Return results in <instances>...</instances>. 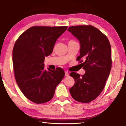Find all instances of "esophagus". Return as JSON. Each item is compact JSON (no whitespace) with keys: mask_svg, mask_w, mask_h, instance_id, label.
Returning a JSON list of instances; mask_svg holds the SVG:
<instances>
[{"mask_svg":"<svg viewBox=\"0 0 126 126\" xmlns=\"http://www.w3.org/2000/svg\"><path fill=\"white\" fill-rule=\"evenodd\" d=\"M69 76V73H68V71H65V77H68Z\"/></svg>","mask_w":126,"mask_h":126,"instance_id":"34e87169","label":"esophagus"}]
</instances>
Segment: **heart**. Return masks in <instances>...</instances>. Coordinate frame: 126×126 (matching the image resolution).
Segmentation results:
<instances>
[{"mask_svg": "<svg viewBox=\"0 0 126 126\" xmlns=\"http://www.w3.org/2000/svg\"><path fill=\"white\" fill-rule=\"evenodd\" d=\"M71 41H73V40H71Z\"/></svg>", "mask_w": 126, "mask_h": 126, "instance_id": "heart-1", "label": "heart"}]
</instances>
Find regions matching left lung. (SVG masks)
<instances>
[{
    "mask_svg": "<svg viewBox=\"0 0 126 126\" xmlns=\"http://www.w3.org/2000/svg\"><path fill=\"white\" fill-rule=\"evenodd\" d=\"M68 31L80 42V55L76 60L86 71L81 76L76 72L70 73L75 80L70 93L76 101L89 103L101 94L110 75L111 47L107 37L92 25L71 26Z\"/></svg>",
    "mask_w": 126,
    "mask_h": 126,
    "instance_id": "8db88e82",
    "label": "left lung"
}]
</instances>
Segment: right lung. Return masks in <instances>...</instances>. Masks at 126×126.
<instances>
[{
    "mask_svg": "<svg viewBox=\"0 0 126 126\" xmlns=\"http://www.w3.org/2000/svg\"><path fill=\"white\" fill-rule=\"evenodd\" d=\"M67 26H34L16 40L13 62L16 83L25 97L35 103L49 101L64 77V70L44 69L45 57L52 53L55 43Z\"/></svg>",
    "mask_w": 126,
    "mask_h": 126,
    "instance_id": "1",
    "label": "right lung"
}]
</instances>
